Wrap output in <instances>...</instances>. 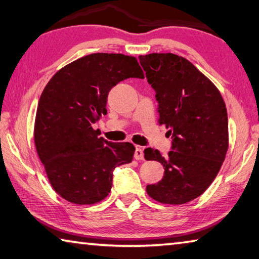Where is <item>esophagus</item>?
I'll return each mask as SVG.
<instances>
[{
  "mask_svg": "<svg viewBox=\"0 0 259 259\" xmlns=\"http://www.w3.org/2000/svg\"><path fill=\"white\" fill-rule=\"evenodd\" d=\"M135 159H136V160H143V159H144V153H143L142 147H139V146L136 147V151H135Z\"/></svg>",
  "mask_w": 259,
  "mask_h": 259,
  "instance_id": "obj_1",
  "label": "esophagus"
}]
</instances>
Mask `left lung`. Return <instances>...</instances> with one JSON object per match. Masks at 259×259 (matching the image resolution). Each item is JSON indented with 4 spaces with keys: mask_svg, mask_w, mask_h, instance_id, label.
<instances>
[{
    "mask_svg": "<svg viewBox=\"0 0 259 259\" xmlns=\"http://www.w3.org/2000/svg\"><path fill=\"white\" fill-rule=\"evenodd\" d=\"M155 90L159 123L169 128L172 150L162 156L145 148L144 157L160 162L164 176L146 186L157 202L184 204L200 196L216 178L229 148L227 111L216 85L191 61L174 54L139 56Z\"/></svg>",
    "mask_w": 259,
    "mask_h": 259,
    "instance_id": "obj_1",
    "label": "left lung"
}]
</instances>
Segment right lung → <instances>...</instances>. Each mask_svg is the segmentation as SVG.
<instances>
[{
    "label": "right lung",
    "instance_id": "obj_1",
    "mask_svg": "<svg viewBox=\"0 0 259 259\" xmlns=\"http://www.w3.org/2000/svg\"><path fill=\"white\" fill-rule=\"evenodd\" d=\"M129 77L144 78L135 57L91 54L59 69L43 90L35 147L52 188L69 202H100L111 192L114 169L133 161V144L108 142L93 128L107 114L109 90Z\"/></svg>",
    "mask_w": 259,
    "mask_h": 259
}]
</instances>
